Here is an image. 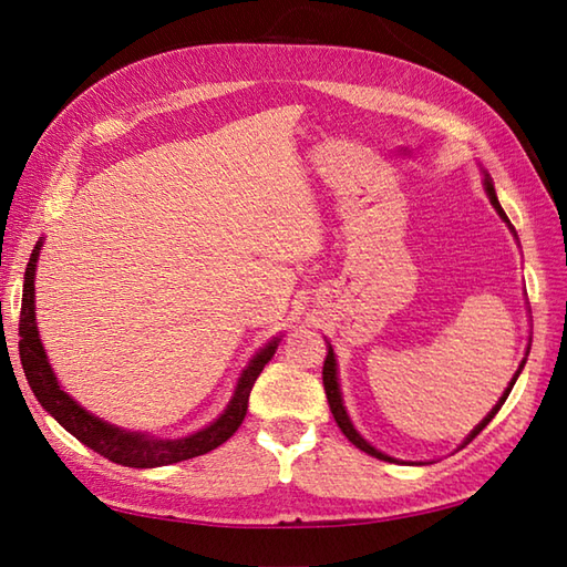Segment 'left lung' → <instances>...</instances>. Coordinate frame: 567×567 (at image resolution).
<instances>
[{
  "label": "left lung",
  "instance_id": "1",
  "mask_svg": "<svg viewBox=\"0 0 567 567\" xmlns=\"http://www.w3.org/2000/svg\"><path fill=\"white\" fill-rule=\"evenodd\" d=\"M485 173V171H483ZM483 185H485V192H487V197H489V202H492V207L497 209V214H499V219L509 226V231L514 234V238H516V231H514V226H512V221L507 219V214H504V209H502V204H499V199H497V192H495V185H492V177L485 173V179H483ZM519 240V238H516ZM327 360H323V370H321V375H323V390H327V400H329V406H331V414H333V419H336V424H339V429L346 433V439L351 441L355 449H360V451H365L368 455H372V457H380V461H388V463H392L394 457H390L388 453H382V451H378L375 445H370L363 436H360L358 433V429L353 426V421H351V416H348V412H346V406H343V394H341V382H339V363H336V353H333V348H331V343L327 341ZM526 353H528V348H526ZM524 365H526V358L522 360L519 363V368H516V372H514V378H512V382L507 384V390L502 392V396H499V402L489 409V414L480 421V424L467 433L465 436V441L461 443V449L463 445H467L470 441H473L480 431H483L492 419H495V414L499 412L502 409V404L507 402V396H509V392H512V388H514V382H516V378L522 375V370H524ZM421 465V463H419Z\"/></svg>",
  "mask_w": 567,
  "mask_h": 567
}]
</instances>
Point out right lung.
Segmentation results:
<instances>
[{"mask_svg":"<svg viewBox=\"0 0 567 567\" xmlns=\"http://www.w3.org/2000/svg\"><path fill=\"white\" fill-rule=\"evenodd\" d=\"M43 248V238L33 246V252L27 265V275H23V295H21V319H19V355L23 372H27L29 388L33 390L35 400L51 414L60 426L70 431L72 436L82 441L87 449L110 457L112 463L126 465V467H161L173 465L187 457H197L214 451L236 433V429L244 424L248 396L252 384H256L262 368L275 355L277 346H280V336H272V341L265 343L260 351L248 360V365L240 372V378L234 388L231 400H228L224 412L216 416L209 426H204L189 436L183 439H158L143 431H126L116 424H110L100 416L90 414L87 409L78 404L72 396L60 388L55 372L48 363L45 348L41 343L39 327H35V262H39Z\"/></svg>","mask_w":567,"mask_h":567,"instance_id":"add662e5","label":"right lung"}]
</instances>
